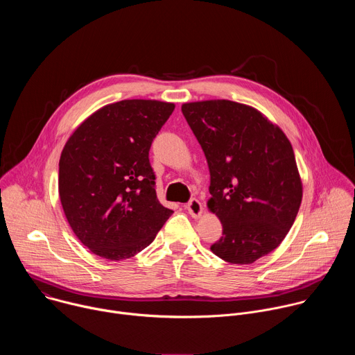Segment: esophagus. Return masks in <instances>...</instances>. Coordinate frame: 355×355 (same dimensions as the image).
Returning <instances> with one entry per match:
<instances>
[{"label": "esophagus", "instance_id": "obj_1", "mask_svg": "<svg viewBox=\"0 0 355 355\" xmlns=\"http://www.w3.org/2000/svg\"><path fill=\"white\" fill-rule=\"evenodd\" d=\"M185 208H187L188 214H189L192 218H195V219H198V218L202 215V211H204V208H202L200 202H199L198 199H195V198L188 202V205H187Z\"/></svg>", "mask_w": 355, "mask_h": 355}]
</instances>
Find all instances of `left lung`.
Masks as SVG:
<instances>
[{
    "label": "left lung",
    "mask_w": 355,
    "mask_h": 355,
    "mask_svg": "<svg viewBox=\"0 0 355 355\" xmlns=\"http://www.w3.org/2000/svg\"><path fill=\"white\" fill-rule=\"evenodd\" d=\"M181 111L205 153L208 208L223 226L211 250L232 264L254 263L281 244L300 207L292 144L260 111L229 99L187 103Z\"/></svg>",
    "instance_id": "1"
}]
</instances>
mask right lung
<instances>
[{
    "label": "right lung",
    "instance_id": "add662e5",
    "mask_svg": "<svg viewBox=\"0 0 355 355\" xmlns=\"http://www.w3.org/2000/svg\"><path fill=\"white\" fill-rule=\"evenodd\" d=\"M174 108L156 99H123L89 115L64 144L60 202L74 234L94 254L130 259L173 215L157 199L148 150Z\"/></svg>",
    "mask_w": 355,
    "mask_h": 355
}]
</instances>
